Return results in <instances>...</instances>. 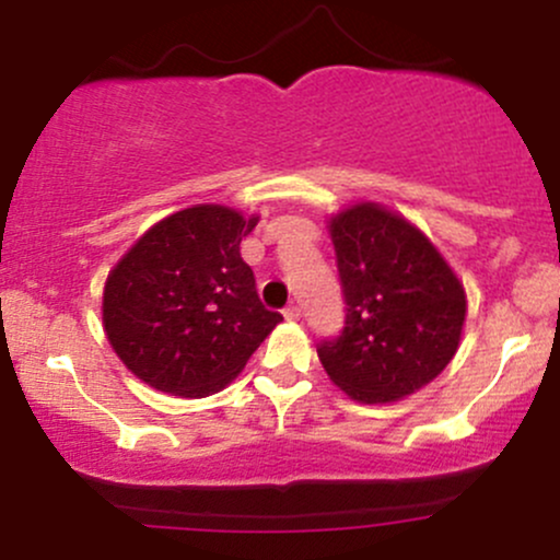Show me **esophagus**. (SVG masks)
<instances>
[{
    "instance_id": "esophagus-1",
    "label": "esophagus",
    "mask_w": 560,
    "mask_h": 560,
    "mask_svg": "<svg viewBox=\"0 0 560 560\" xmlns=\"http://www.w3.org/2000/svg\"><path fill=\"white\" fill-rule=\"evenodd\" d=\"M284 316H287V320H300V316H302V307H300V305H294V302H292V305H289L287 311H284Z\"/></svg>"
}]
</instances>
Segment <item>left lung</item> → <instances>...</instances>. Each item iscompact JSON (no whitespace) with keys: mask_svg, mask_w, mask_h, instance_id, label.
<instances>
[{"mask_svg":"<svg viewBox=\"0 0 560 560\" xmlns=\"http://www.w3.org/2000/svg\"><path fill=\"white\" fill-rule=\"evenodd\" d=\"M329 231L347 316L318 345L326 374L365 405L413 395L458 350L464 284L419 229L374 202L334 215Z\"/></svg>","mask_w":560,"mask_h":560,"instance_id":"8db88e82","label":"left lung"}]
</instances>
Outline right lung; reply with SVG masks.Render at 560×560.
<instances>
[{
    "mask_svg": "<svg viewBox=\"0 0 560 560\" xmlns=\"http://www.w3.org/2000/svg\"><path fill=\"white\" fill-rule=\"evenodd\" d=\"M258 226L223 205L155 223L107 276L102 320L118 358L168 395L208 397L244 369L281 313L258 298L240 244Z\"/></svg>",
    "mask_w": 560,
    "mask_h": 560,
    "instance_id": "obj_1",
    "label": "right lung"
}]
</instances>
